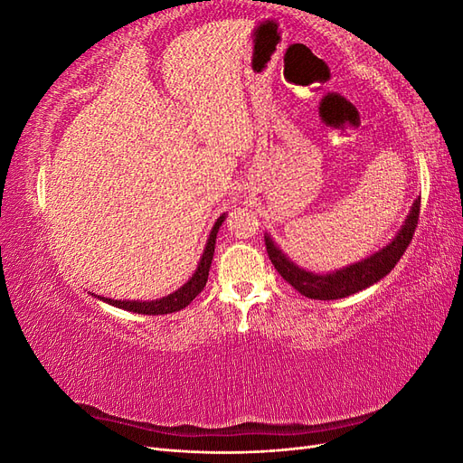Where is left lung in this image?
Returning a JSON list of instances; mask_svg holds the SVG:
<instances>
[{
	"label": "left lung",
	"mask_w": 463,
	"mask_h": 463,
	"mask_svg": "<svg viewBox=\"0 0 463 463\" xmlns=\"http://www.w3.org/2000/svg\"><path fill=\"white\" fill-rule=\"evenodd\" d=\"M419 208H421V199H415L410 210V216L405 218L402 230L386 247L378 249L374 255L367 259L344 266V269L330 274H315L299 269L296 262L289 260L282 253V249L270 240L269 233L264 235L266 250H269V257L278 274L282 276L288 284L296 288L301 296L320 301L342 299L376 284L378 279H383L392 269H394L402 255L405 253V249H408V245L413 240L419 220Z\"/></svg>",
	"instance_id": "1"
}]
</instances>
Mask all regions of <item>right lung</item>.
<instances>
[{"label": "right lung", "instance_id": "add662e5", "mask_svg": "<svg viewBox=\"0 0 463 463\" xmlns=\"http://www.w3.org/2000/svg\"><path fill=\"white\" fill-rule=\"evenodd\" d=\"M223 220H226V214H222L216 220L213 232H210V237L206 241L204 253L201 257L197 270H194V274L189 278V282H185L177 291L170 293V296H165L162 299H156V301H118V299H108V298H100V296H98V299L114 305V307H118V309H125V311L138 313V315H167V313H175V311L185 309V307L194 298H197L206 286L208 270H210V264H213V257H214L216 233H218Z\"/></svg>", "mask_w": 463, "mask_h": 463}]
</instances>
